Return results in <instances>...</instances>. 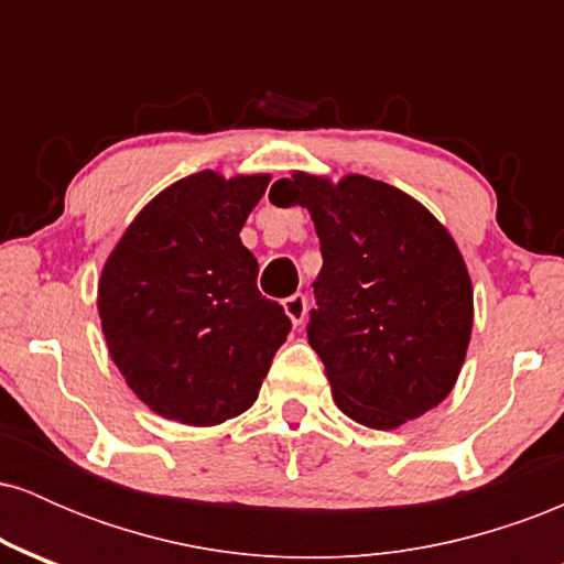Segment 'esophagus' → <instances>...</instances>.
<instances>
[{
  "instance_id": "obj_1",
  "label": "esophagus",
  "mask_w": 564,
  "mask_h": 564,
  "mask_svg": "<svg viewBox=\"0 0 564 564\" xmlns=\"http://www.w3.org/2000/svg\"><path fill=\"white\" fill-rule=\"evenodd\" d=\"M283 313L289 315V321L294 326H302L304 318H307V296L304 294H291L283 300Z\"/></svg>"
}]
</instances>
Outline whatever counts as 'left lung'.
Listing matches in <instances>:
<instances>
[{
    "mask_svg": "<svg viewBox=\"0 0 564 564\" xmlns=\"http://www.w3.org/2000/svg\"><path fill=\"white\" fill-rule=\"evenodd\" d=\"M300 204L321 238L307 339L341 413L371 430L419 419L448 398L471 339V278L426 206L366 174L339 183L294 172L270 187Z\"/></svg>",
    "mask_w": 564,
    "mask_h": 564,
    "instance_id": "1",
    "label": "left lung"
}]
</instances>
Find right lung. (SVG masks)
I'll use <instances>...</instances> for the list:
<instances>
[{"label": "right lung", "mask_w": 564, "mask_h": 564, "mask_svg": "<svg viewBox=\"0 0 564 564\" xmlns=\"http://www.w3.org/2000/svg\"><path fill=\"white\" fill-rule=\"evenodd\" d=\"M270 174L204 170L161 191L102 264L97 313L116 368L159 416L215 426L254 405L291 321L257 289L246 217Z\"/></svg>", "instance_id": "1"}]
</instances>
